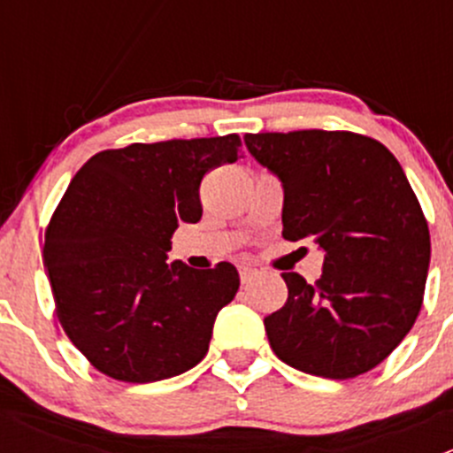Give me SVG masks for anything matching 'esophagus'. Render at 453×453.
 I'll use <instances>...</instances> for the list:
<instances>
[{
	"instance_id": "obj_1",
	"label": "esophagus",
	"mask_w": 453,
	"mask_h": 453,
	"mask_svg": "<svg viewBox=\"0 0 453 453\" xmlns=\"http://www.w3.org/2000/svg\"><path fill=\"white\" fill-rule=\"evenodd\" d=\"M256 269L254 267H241L239 269V276H241V282H243V285H248V282H252L254 278H256Z\"/></svg>"
}]
</instances>
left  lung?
<instances>
[{
  "label": "left lung",
  "instance_id": "left-lung-1",
  "mask_svg": "<svg viewBox=\"0 0 453 453\" xmlns=\"http://www.w3.org/2000/svg\"><path fill=\"white\" fill-rule=\"evenodd\" d=\"M250 153L285 188L282 236L315 239L322 276L285 272V307L265 318L289 366L353 379L383 362L421 311L429 227L395 155L350 131L248 134Z\"/></svg>",
  "mask_w": 453,
  "mask_h": 453
}]
</instances>
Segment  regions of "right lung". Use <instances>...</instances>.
I'll return each instance as SVG.
<instances>
[{"label": "right lung", "mask_w": 453, "mask_h": 453, "mask_svg": "<svg viewBox=\"0 0 453 453\" xmlns=\"http://www.w3.org/2000/svg\"><path fill=\"white\" fill-rule=\"evenodd\" d=\"M236 134L107 149L83 164L45 227L54 313L107 377L150 383L205 357L217 313L239 291L234 265H166L180 223L201 219L199 186L239 159Z\"/></svg>", "instance_id": "obj_1"}]
</instances>
